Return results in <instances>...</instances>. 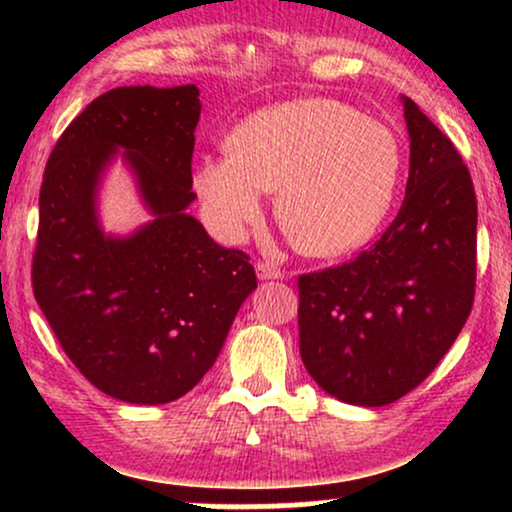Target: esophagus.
Masks as SVG:
<instances>
[{"mask_svg": "<svg viewBox=\"0 0 512 512\" xmlns=\"http://www.w3.org/2000/svg\"><path fill=\"white\" fill-rule=\"evenodd\" d=\"M256 275L258 279H282L284 272L270 263H256Z\"/></svg>", "mask_w": 512, "mask_h": 512, "instance_id": "esophagus-1", "label": "esophagus"}]
</instances>
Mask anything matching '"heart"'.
I'll return each mask as SVG.
<instances>
[{
	"instance_id": "1",
	"label": "heart",
	"mask_w": 512,
	"mask_h": 512,
	"mask_svg": "<svg viewBox=\"0 0 512 512\" xmlns=\"http://www.w3.org/2000/svg\"><path fill=\"white\" fill-rule=\"evenodd\" d=\"M228 151L205 156L193 188L207 221L240 240L277 191L275 212L293 247L331 258L377 233L401 177V142L387 123L331 97H300L249 114Z\"/></svg>"
}]
</instances>
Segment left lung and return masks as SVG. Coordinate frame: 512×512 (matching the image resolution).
Returning <instances> with one entry per match:
<instances>
[{
	"label": "left lung",
	"instance_id": "1",
	"mask_svg": "<svg viewBox=\"0 0 512 512\" xmlns=\"http://www.w3.org/2000/svg\"><path fill=\"white\" fill-rule=\"evenodd\" d=\"M410 174L396 219L338 268L298 277L300 356L342 403L380 408L422 384L473 307L478 202L468 167L403 97Z\"/></svg>",
	"mask_w": 512,
	"mask_h": 512
}]
</instances>
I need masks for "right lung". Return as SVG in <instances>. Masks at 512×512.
Returning <instances> with one entry per match:
<instances>
[{
  "label": "right lung",
  "mask_w": 512,
  "mask_h": 512,
  "mask_svg": "<svg viewBox=\"0 0 512 512\" xmlns=\"http://www.w3.org/2000/svg\"><path fill=\"white\" fill-rule=\"evenodd\" d=\"M200 90L123 86L69 123L46 163L32 258L34 298L90 384L137 405L177 401L214 366L256 272L186 212ZM121 157L152 221L107 236L96 214Z\"/></svg>",
  "instance_id": "right-lung-1"
}]
</instances>
